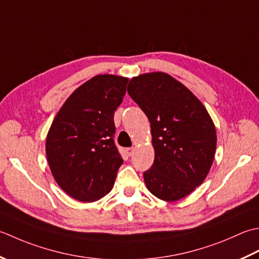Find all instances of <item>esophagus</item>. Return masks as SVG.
<instances>
[{"instance_id":"obj_1","label":"esophagus","mask_w":259,"mask_h":259,"mask_svg":"<svg viewBox=\"0 0 259 259\" xmlns=\"http://www.w3.org/2000/svg\"><path fill=\"white\" fill-rule=\"evenodd\" d=\"M134 152H135V149L134 147H128V149H126V153H127V155L128 156H132L134 154Z\"/></svg>"}]
</instances>
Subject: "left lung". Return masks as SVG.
Returning a JSON list of instances; mask_svg holds the SVG:
<instances>
[{
    "mask_svg": "<svg viewBox=\"0 0 259 259\" xmlns=\"http://www.w3.org/2000/svg\"><path fill=\"white\" fill-rule=\"evenodd\" d=\"M127 93L151 123L155 155L143 174L146 188L166 202L189 196L214 159L217 133L208 110L183 83L161 71L133 77Z\"/></svg>",
    "mask_w": 259,
    "mask_h": 259,
    "instance_id": "8db88e82",
    "label": "left lung"
}]
</instances>
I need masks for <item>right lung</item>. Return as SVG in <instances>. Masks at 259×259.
<instances>
[{
  "label": "right lung",
  "instance_id": "right-lung-1",
  "mask_svg": "<svg viewBox=\"0 0 259 259\" xmlns=\"http://www.w3.org/2000/svg\"><path fill=\"white\" fill-rule=\"evenodd\" d=\"M128 78L97 75L62 105L46 140L52 177L68 196L94 202L113 189L123 159L114 143V113Z\"/></svg>",
  "mask_w": 259,
  "mask_h": 259
}]
</instances>
